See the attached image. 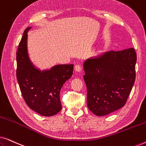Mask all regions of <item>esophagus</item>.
Instances as JSON below:
<instances>
[{
  "mask_svg": "<svg viewBox=\"0 0 146 146\" xmlns=\"http://www.w3.org/2000/svg\"><path fill=\"white\" fill-rule=\"evenodd\" d=\"M74 69L76 72H80L82 70V68L80 65H76Z\"/></svg>",
  "mask_w": 146,
  "mask_h": 146,
  "instance_id": "esophagus-1",
  "label": "esophagus"
}]
</instances>
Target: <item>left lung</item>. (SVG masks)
<instances>
[{
  "label": "left lung",
  "instance_id": "left-lung-1",
  "mask_svg": "<svg viewBox=\"0 0 146 146\" xmlns=\"http://www.w3.org/2000/svg\"><path fill=\"white\" fill-rule=\"evenodd\" d=\"M136 53L133 48L108 51L84 63L87 105L98 116L122 108L135 79Z\"/></svg>",
  "mask_w": 146,
  "mask_h": 146
}]
</instances>
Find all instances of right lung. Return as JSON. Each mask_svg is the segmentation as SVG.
Listing matches in <instances>:
<instances>
[{
  "mask_svg": "<svg viewBox=\"0 0 146 146\" xmlns=\"http://www.w3.org/2000/svg\"><path fill=\"white\" fill-rule=\"evenodd\" d=\"M28 27L17 52V78L25 102L30 108L44 116H52L61 110L60 92L73 74L74 64H60L40 70L30 60L27 50Z\"/></svg>",
  "mask_w": 146,
  "mask_h": 146,
  "instance_id": "1",
  "label": "right lung"
}]
</instances>
